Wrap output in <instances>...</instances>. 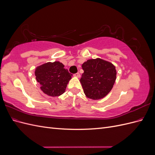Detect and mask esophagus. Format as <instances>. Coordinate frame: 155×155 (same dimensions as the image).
I'll return each mask as SVG.
<instances>
[{"mask_svg": "<svg viewBox=\"0 0 155 155\" xmlns=\"http://www.w3.org/2000/svg\"><path fill=\"white\" fill-rule=\"evenodd\" d=\"M74 76H76L77 78H80L81 75H80V74H79V72H77V73H76V74H74Z\"/></svg>", "mask_w": 155, "mask_h": 155, "instance_id": "esophagus-1", "label": "esophagus"}]
</instances>
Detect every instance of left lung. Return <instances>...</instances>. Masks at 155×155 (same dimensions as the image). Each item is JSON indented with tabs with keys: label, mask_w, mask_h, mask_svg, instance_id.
<instances>
[{
	"label": "left lung",
	"mask_w": 155,
	"mask_h": 155,
	"mask_svg": "<svg viewBox=\"0 0 155 155\" xmlns=\"http://www.w3.org/2000/svg\"><path fill=\"white\" fill-rule=\"evenodd\" d=\"M84 72L80 79L86 96L100 100L107 96L116 79V67L111 63L100 58L88 59L82 64Z\"/></svg>",
	"instance_id": "left-lung-1"
}]
</instances>
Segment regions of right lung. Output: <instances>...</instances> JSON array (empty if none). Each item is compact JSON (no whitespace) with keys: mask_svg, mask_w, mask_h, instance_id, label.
I'll use <instances>...</instances> for the list:
<instances>
[{"mask_svg":"<svg viewBox=\"0 0 155 155\" xmlns=\"http://www.w3.org/2000/svg\"><path fill=\"white\" fill-rule=\"evenodd\" d=\"M59 61L46 63L35 68L36 80L41 85V89L45 94L55 97L65 92L67 84L72 75L64 68Z\"/></svg>","mask_w":155,"mask_h":155,"instance_id":"add662e5","label":"right lung"}]
</instances>
